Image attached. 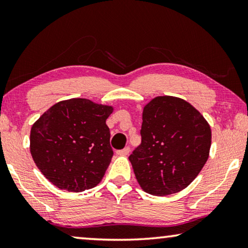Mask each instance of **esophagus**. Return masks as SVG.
I'll return each instance as SVG.
<instances>
[{
	"label": "esophagus",
	"mask_w": 248,
	"mask_h": 248,
	"mask_svg": "<svg viewBox=\"0 0 248 248\" xmlns=\"http://www.w3.org/2000/svg\"><path fill=\"white\" fill-rule=\"evenodd\" d=\"M116 154L118 155H127L128 154H130V147H126V148L122 149V150H118Z\"/></svg>",
	"instance_id": "34e87169"
}]
</instances>
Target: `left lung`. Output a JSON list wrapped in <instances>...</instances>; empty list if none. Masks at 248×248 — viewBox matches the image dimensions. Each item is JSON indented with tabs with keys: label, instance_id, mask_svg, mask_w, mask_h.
<instances>
[{
	"label": "left lung",
	"instance_id": "8db88e82",
	"mask_svg": "<svg viewBox=\"0 0 248 248\" xmlns=\"http://www.w3.org/2000/svg\"><path fill=\"white\" fill-rule=\"evenodd\" d=\"M141 144L128 157L141 188L151 195L181 192L209 158L211 128L187 101L159 96L143 108Z\"/></svg>",
	"mask_w": 248,
	"mask_h": 248
}]
</instances>
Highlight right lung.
I'll return each mask as SVG.
<instances>
[{
  "instance_id": "add662e5",
  "label": "right lung",
  "mask_w": 248,
  "mask_h": 248,
  "mask_svg": "<svg viewBox=\"0 0 248 248\" xmlns=\"http://www.w3.org/2000/svg\"><path fill=\"white\" fill-rule=\"evenodd\" d=\"M111 113V106L72 98L55 104L35 122L30 154L52 184L69 192L99 184L114 155L106 125Z\"/></svg>"
}]
</instances>
